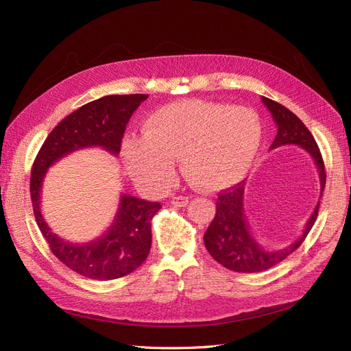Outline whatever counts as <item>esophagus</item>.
Wrapping results in <instances>:
<instances>
[{"label": "esophagus", "instance_id": "34e87169", "mask_svg": "<svg viewBox=\"0 0 351 351\" xmlns=\"http://www.w3.org/2000/svg\"><path fill=\"white\" fill-rule=\"evenodd\" d=\"M171 204L176 206V208H183V206H187L189 204V197L187 196H176L171 199Z\"/></svg>", "mask_w": 351, "mask_h": 351}]
</instances>
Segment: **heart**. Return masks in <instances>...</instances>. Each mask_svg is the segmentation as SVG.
Returning <instances> with one entry per match:
<instances>
[{"instance_id":"obj_1","label":"heart","mask_w":351,"mask_h":351,"mask_svg":"<svg viewBox=\"0 0 351 351\" xmlns=\"http://www.w3.org/2000/svg\"><path fill=\"white\" fill-rule=\"evenodd\" d=\"M142 132L124 137L121 155L134 182L151 190L171 184L177 159L184 178L197 190L219 192L236 186L262 143V125L253 111L200 99L155 110Z\"/></svg>"}]
</instances>
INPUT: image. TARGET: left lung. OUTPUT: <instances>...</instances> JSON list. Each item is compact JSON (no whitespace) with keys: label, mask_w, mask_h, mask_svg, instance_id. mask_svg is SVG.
Instances as JSON below:
<instances>
[{"label":"left lung","mask_w":351,"mask_h":351,"mask_svg":"<svg viewBox=\"0 0 351 351\" xmlns=\"http://www.w3.org/2000/svg\"><path fill=\"white\" fill-rule=\"evenodd\" d=\"M262 102L269 110L278 129L271 149H277L285 145H297L309 154L313 158L317 176H319V197H322L326 182L325 167L319 147H317L312 133L299 117L285 108L284 105L265 97H262ZM244 187L246 184L240 183L234 189L219 193L217 214L205 232L204 241L210 256L227 269L246 274L262 272L280 263L300 246L315 224L317 210H319V200H317L299 239L284 249L268 250L262 247V244H259L250 232L249 222L244 214Z\"/></svg>","instance_id":"left-lung-1"}]
</instances>
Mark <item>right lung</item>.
<instances>
[{
  "label": "right lung",
  "instance_id": "add662e5",
  "mask_svg": "<svg viewBox=\"0 0 351 351\" xmlns=\"http://www.w3.org/2000/svg\"><path fill=\"white\" fill-rule=\"evenodd\" d=\"M146 99L147 95L142 93L108 95L83 105L52 129L32 167L30 197L42 236L66 267L90 280L121 278L141 267L151 250V221L161 204L121 193L112 224L101 237L70 243L52 232L44 219L42 184L49 167L71 152L98 146L119 155L125 125Z\"/></svg>",
  "mask_w": 351,
  "mask_h": 351
}]
</instances>
